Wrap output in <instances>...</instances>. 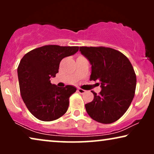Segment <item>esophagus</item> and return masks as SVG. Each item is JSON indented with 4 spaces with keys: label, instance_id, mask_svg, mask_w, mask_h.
Wrapping results in <instances>:
<instances>
[{
    "label": "esophagus",
    "instance_id": "esophagus-1",
    "mask_svg": "<svg viewBox=\"0 0 154 154\" xmlns=\"http://www.w3.org/2000/svg\"><path fill=\"white\" fill-rule=\"evenodd\" d=\"M77 91L79 92L80 94H84V93H85V92H86L85 90H83V89H81V88H79V89L77 90Z\"/></svg>",
    "mask_w": 154,
    "mask_h": 154
}]
</instances>
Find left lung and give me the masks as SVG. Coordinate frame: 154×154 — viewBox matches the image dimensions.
Returning a JSON list of instances; mask_svg holds the SVG:
<instances>
[{"instance_id":"obj_1","label":"left lung","mask_w":154,"mask_h":154,"mask_svg":"<svg viewBox=\"0 0 154 154\" xmlns=\"http://www.w3.org/2000/svg\"><path fill=\"white\" fill-rule=\"evenodd\" d=\"M80 51L92 65L90 81H100L102 90L85 104L88 115L104 124L112 123L123 116L135 93L137 78L125 55L111 48L80 47Z\"/></svg>"}]
</instances>
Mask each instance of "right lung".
<instances>
[{
	"mask_svg": "<svg viewBox=\"0 0 154 154\" xmlns=\"http://www.w3.org/2000/svg\"><path fill=\"white\" fill-rule=\"evenodd\" d=\"M79 46L48 45L27 52L17 68L20 94L31 114L43 121H52L68 110L69 97L76 91L71 85L60 88L50 83L59 72L63 58L78 52Z\"/></svg>",
	"mask_w": 154,
	"mask_h": 154,
	"instance_id": "obj_1",
	"label": "right lung"
}]
</instances>
